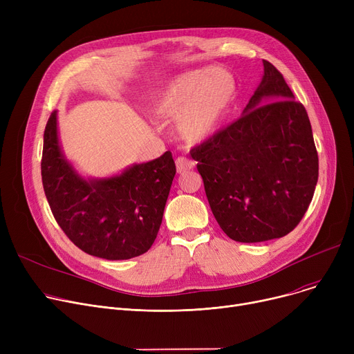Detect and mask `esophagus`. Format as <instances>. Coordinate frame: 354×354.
Wrapping results in <instances>:
<instances>
[{"mask_svg": "<svg viewBox=\"0 0 354 354\" xmlns=\"http://www.w3.org/2000/svg\"><path fill=\"white\" fill-rule=\"evenodd\" d=\"M175 163H176V171H178V174H185V172L191 171L192 167H194V165H195L189 158H185V156H179V158L175 160Z\"/></svg>", "mask_w": 354, "mask_h": 354, "instance_id": "1", "label": "esophagus"}]
</instances>
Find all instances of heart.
<instances>
[{"mask_svg":"<svg viewBox=\"0 0 354 354\" xmlns=\"http://www.w3.org/2000/svg\"><path fill=\"white\" fill-rule=\"evenodd\" d=\"M234 95L232 79L222 70L189 71L167 84L156 99L155 115L176 119V132L188 143L209 138Z\"/></svg>","mask_w":354,"mask_h":354,"instance_id":"heart-1","label":"heart"}]
</instances>
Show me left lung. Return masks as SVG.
<instances>
[{"label": "left lung", "mask_w": 354, "mask_h": 354, "mask_svg": "<svg viewBox=\"0 0 354 354\" xmlns=\"http://www.w3.org/2000/svg\"><path fill=\"white\" fill-rule=\"evenodd\" d=\"M263 64L243 116L191 151L216 222L238 243L291 232L319 179L307 111L283 74L267 60Z\"/></svg>", "instance_id": "8db88e82"}]
</instances>
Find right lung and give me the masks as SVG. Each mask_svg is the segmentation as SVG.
<instances>
[{
	"label": "right lung",
	"instance_id": "obj_1",
	"mask_svg": "<svg viewBox=\"0 0 354 354\" xmlns=\"http://www.w3.org/2000/svg\"><path fill=\"white\" fill-rule=\"evenodd\" d=\"M175 174L167 151L119 175L86 179L62 151L57 111L46 124L41 178L48 205L71 243L90 255L129 259L151 248Z\"/></svg>",
	"mask_w": 354,
	"mask_h": 354
}]
</instances>
